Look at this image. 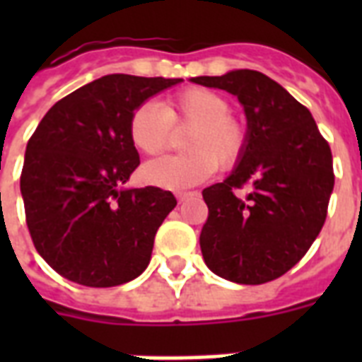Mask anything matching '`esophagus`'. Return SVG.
I'll use <instances>...</instances> for the list:
<instances>
[{
	"instance_id": "34e87169",
	"label": "esophagus",
	"mask_w": 362,
	"mask_h": 362,
	"mask_svg": "<svg viewBox=\"0 0 362 362\" xmlns=\"http://www.w3.org/2000/svg\"><path fill=\"white\" fill-rule=\"evenodd\" d=\"M192 195H193L192 192H180V193H176V199L182 203V201H186V199H189Z\"/></svg>"
}]
</instances>
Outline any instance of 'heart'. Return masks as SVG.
Segmentation results:
<instances>
[{"mask_svg": "<svg viewBox=\"0 0 362 362\" xmlns=\"http://www.w3.org/2000/svg\"><path fill=\"white\" fill-rule=\"evenodd\" d=\"M175 129H192L186 139V156H167L144 165L142 178L163 189H184L201 184L216 165L229 169L246 146V127L231 115V105L220 93L204 88H187L159 107L139 105L129 120V139L139 152L161 153L173 141Z\"/></svg>", "mask_w": 362, "mask_h": 362, "instance_id": "obj_1", "label": "heart"}]
</instances>
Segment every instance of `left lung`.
<instances>
[{
  "mask_svg": "<svg viewBox=\"0 0 362 362\" xmlns=\"http://www.w3.org/2000/svg\"><path fill=\"white\" fill-rule=\"evenodd\" d=\"M192 82L237 95L247 120L238 165L226 180L203 189L204 263L235 284L276 280L304 257L325 223L334 187L331 146L310 110L259 71Z\"/></svg>",
  "mask_w": 362,
  "mask_h": 362,
  "instance_id": "1",
  "label": "left lung"
}]
</instances>
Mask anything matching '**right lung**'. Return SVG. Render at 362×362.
Segmentation results:
<instances>
[{
  "label": "right lung",
  "mask_w": 362,
  "mask_h": 362,
  "mask_svg": "<svg viewBox=\"0 0 362 362\" xmlns=\"http://www.w3.org/2000/svg\"><path fill=\"white\" fill-rule=\"evenodd\" d=\"M182 78L107 75L59 99L25 146L20 192L31 240L67 280L115 287L141 276L176 199L124 189L139 167L133 110Z\"/></svg>",
  "instance_id": "1"
}]
</instances>
